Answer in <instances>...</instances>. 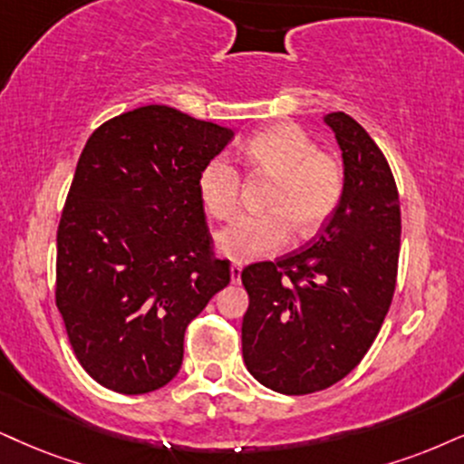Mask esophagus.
Segmentation results:
<instances>
[{
  "mask_svg": "<svg viewBox=\"0 0 464 464\" xmlns=\"http://www.w3.org/2000/svg\"><path fill=\"white\" fill-rule=\"evenodd\" d=\"M241 273H243V266L241 265H234L230 266V277H232V284H241Z\"/></svg>",
  "mask_w": 464,
  "mask_h": 464,
  "instance_id": "obj_1",
  "label": "esophagus"
}]
</instances>
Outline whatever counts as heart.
<instances>
[{
  "instance_id": "b5f03b06",
  "label": "heart",
  "mask_w": 464,
  "mask_h": 464,
  "mask_svg": "<svg viewBox=\"0 0 464 464\" xmlns=\"http://www.w3.org/2000/svg\"><path fill=\"white\" fill-rule=\"evenodd\" d=\"M241 159L254 174L273 179L265 215H241L217 234V249L234 262H254L284 247L290 227L296 237L316 234L344 196V168L334 154L316 150L301 127L277 122L251 135ZM206 213L227 219L237 213L241 174L226 159L206 163L198 180Z\"/></svg>"
}]
</instances>
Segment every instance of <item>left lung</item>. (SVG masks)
<instances>
[{"label": "left lung", "instance_id": "1", "mask_svg": "<svg viewBox=\"0 0 464 464\" xmlns=\"http://www.w3.org/2000/svg\"><path fill=\"white\" fill-rule=\"evenodd\" d=\"M324 124L342 150L340 206L305 249L241 273L245 365L285 396L327 390L357 368L396 290L400 199L390 163L344 111Z\"/></svg>", "mask_w": 464, "mask_h": 464}]
</instances>
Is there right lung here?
Returning a JSON list of instances; mask_svg holds the SVG:
<instances>
[{
	"label": "right lung",
	"mask_w": 464,
	"mask_h": 464,
	"mask_svg": "<svg viewBox=\"0 0 464 464\" xmlns=\"http://www.w3.org/2000/svg\"><path fill=\"white\" fill-rule=\"evenodd\" d=\"M232 137L146 105L101 124L79 157L57 227L55 303L79 363L107 390L168 385L187 324L230 284L198 180Z\"/></svg>",
	"instance_id": "add662e5"
}]
</instances>
